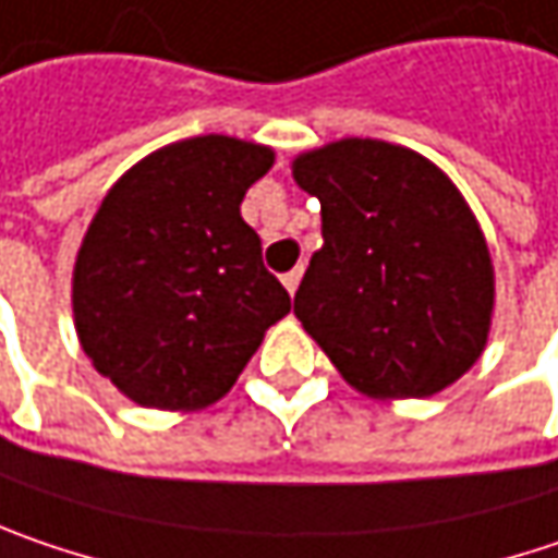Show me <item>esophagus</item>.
<instances>
[{"label": "esophagus", "mask_w": 558, "mask_h": 558, "mask_svg": "<svg viewBox=\"0 0 558 558\" xmlns=\"http://www.w3.org/2000/svg\"><path fill=\"white\" fill-rule=\"evenodd\" d=\"M299 282H301V266H295L292 272H286V276H282V286L289 289V295H295V289H299Z\"/></svg>", "instance_id": "obj_1"}]
</instances>
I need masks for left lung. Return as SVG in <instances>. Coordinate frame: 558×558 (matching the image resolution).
<instances>
[{"mask_svg":"<svg viewBox=\"0 0 558 558\" xmlns=\"http://www.w3.org/2000/svg\"><path fill=\"white\" fill-rule=\"evenodd\" d=\"M292 178L324 221L295 317L339 375L375 400L432 397L466 375L489 339L496 276L451 178L380 140L304 151Z\"/></svg>","mask_w":558,"mask_h":558,"instance_id":"1","label":"left lung"}]
</instances>
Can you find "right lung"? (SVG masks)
Masks as SVG:
<instances>
[{
    "instance_id": "right-lung-1",
    "label": "right lung",
    "mask_w": 558,
    "mask_h": 558,
    "mask_svg": "<svg viewBox=\"0 0 558 558\" xmlns=\"http://www.w3.org/2000/svg\"><path fill=\"white\" fill-rule=\"evenodd\" d=\"M272 158L257 142L193 136L145 155L100 199L72 269V314L92 365L133 403L206 410L292 311L241 219Z\"/></svg>"
}]
</instances>
